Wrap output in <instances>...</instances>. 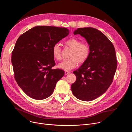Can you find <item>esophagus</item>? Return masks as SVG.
<instances>
[{"instance_id": "esophagus-1", "label": "esophagus", "mask_w": 132, "mask_h": 132, "mask_svg": "<svg viewBox=\"0 0 132 132\" xmlns=\"http://www.w3.org/2000/svg\"><path fill=\"white\" fill-rule=\"evenodd\" d=\"M69 71H65V75H68V74H69Z\"/></svg>"}]
</instances>
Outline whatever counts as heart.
I'll return each mask as SVG.
<instances>
[{"mask_svg": "<svg viewBox=\"0 0 132 132\" xmlns=\"http://www.w3.org/2000/svg\"><path fill=\"white\" fill-rule=\"evenodd\" d=\"M65 45L72 50L69 59L63 61L58 65V67L64 70H70L76 68L79 63L83 64L88 59L90 54V47L87 43L82 42L75 37L69 39L65 42ZM53 57L56 61L62 59V50L57 44H55L52 49Z\"/></svg>", "mask_w": 132, "mask_h": 132, "instance_id": "b5f03b06", "label": "heart"}]
</instances>
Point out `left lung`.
<instances>
[{
    "label": "left lung",
    "instance_id": "obj_1",
    "mask_svg": "<svg viewBox=\"0 0 132 132\" xmlns=\"http://www.w3.org/2000/svg\"><path fill=\"white\" fill-rule=\"evenodd\" d=\"M80 34L90 47L87 61L73 72L76 80L71 85L73 95L79 100L89 101L101 96L113 82L117 68L114 47L101 31L93 28H78Z\"/></svg>",
    "mask_w": 132,
    "mask_h": 132
}]
</instances>
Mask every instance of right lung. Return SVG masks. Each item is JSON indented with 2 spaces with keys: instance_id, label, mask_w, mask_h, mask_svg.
<instances>
[{
  "instance_id": "1",
  "label": "right lung",
  "mask_w": 132,
  "mask_h": 132,
  "mask_svg": "<svg viewBox=\"0 0 132 132\" xmlns=\"http://www.w3.org/2000/svg\"><path fill=\"white\" fill-rule=\"evenodd\" d=\"M68 34L65 28L37 26L19 37L11 62L15 80L29 97L35 100L48 98L64 76L63 70L52 69L55 63L52 49Z\"/></svg>"
}]
</instances>
